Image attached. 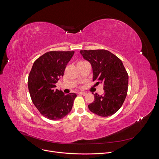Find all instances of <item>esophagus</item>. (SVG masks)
Masks as SVG:
<instances>
[{
	"label": "esophagus",
	"instance_id": "obj_1",
	"mask_svg": "<svg viewBox=\"0 0 159 159\" xmlns=\"http://www.w3.org/2000/svg\"><path fill=\"white\" fill-rule=\"evenodd\" d=\"M79 94H82V95H83V96H85V95L87 94V93H86L85 92H80Z\"/></svg>",
	"mask_w": 159,
	"mask_h": 159
}]
</instances>
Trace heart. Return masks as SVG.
Listing matches in <instances>:
<instances>
[{
    "mask_svg": "<svg viewBox=\"0 0 159 159\" xmlns=\"http://www.w3.org/2000/svg\"><path fill=\"white\" fill-rule=\"evenodd\" d=\"M80 62H83V61H80Z\"/></svg>",
    "mask_w": 159,
    "mask_h": 159,
    "instance_id": "heart-1",
    "label": "heart"
}]
</instances>
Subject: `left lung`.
Masks as SVG:
<instances>
[{"mask_svg": "<svg viewBox=\"0 0 159 159\" xmlns=\"http://www.w3.org/2000/svg\"><path fill=\"white\" fill-rule=\"evenodd\" d=\"M80 53L92 66L93 81L97 80L104 85V94H94V102L88 106L89 110L102 117L112 115L120 109L127 95L128 75L123 62L106 50Z\"/></svg>", "mask_w": 159, "mask_h": 159, "instance_id": "obj_1", "label": "left lung"}]
</instances>
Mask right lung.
<instances>
[{
  "instance_id": "add662e5",
  "label": "right lung",
  "mask_w": 159,
  "mask_h": 159,
  "mask_svg": "<svg viewBox=\"0 0 159 159\" xmlns=\"http://www.w3.org/2000/svg\"><path fill=\"white\" fill-rule=\"evenodd\" d=\"M74 52H49L33 63L28 84L32 101L41 114L51 120H58L70 112L75 93L65 95L55 89L64 74L67 63Z\"/></svg>"
}]
</instances>
